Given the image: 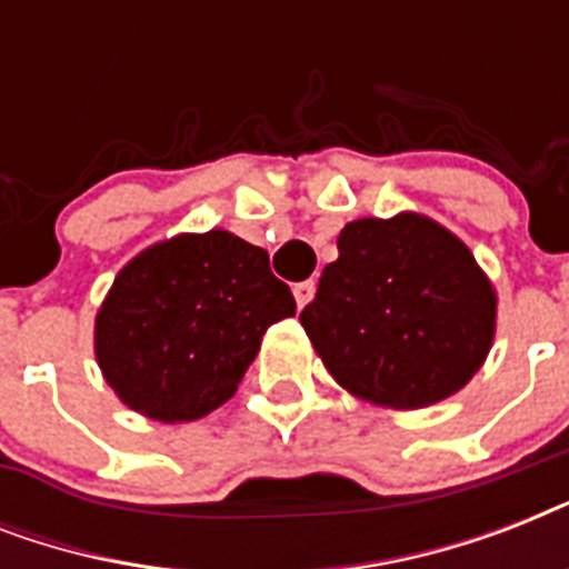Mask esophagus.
I'll return each mask as SVG.
<instances>
[{"label": "esophagus", "instance_id": "esophagus-1", "mask_svg": "<svg viewBox=\"0 0 569 569\" xmlns=\"http://www.w3.org/2000/svg\"><path fill=\"white\" fill-rule=\"evenodd\" d=\"M295 303L298 307H307L312 301V295H316V280H303V283H295Z\"/></svg>", "mask_w": 569, "mask_h": 569}]
</instances>
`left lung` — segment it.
<instances>
[{
  "label": "left lung",
  "mask_w": 569,
  "mask_h": 569,
  "mask_svg": "<svg viewBox=\"0 0 569 569\" xmlns=\"http://www.w3.org/2000/svg\"><path fill=\"white\" fill-rule=\"evenodd\" d=\"M301 325L351 396L396 410L467 387L496 333V292L472 250L431 218H360L337 239Z\"/></svg>",
  "instance_id": "8db88e82"
}]
</instances>
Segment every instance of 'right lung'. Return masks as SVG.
<instances>
[{
    "mask_svg": "<svg viewBox=\"0 0 569 569\" xmlns=\"http://www.w3.org/2000/svg\"><path fill=\"white\" fill-rule=\"evenodd\" d=\"M295 316L268 253L227 230L182 232L129 259L93 325L102 378L159 422L230 401L266 330Z\"/></svg>",
    "mask_w": 569,
    "mask_h": 569,
    "instance_id": "1",
    "label": "right lung"
}]
</instances>
